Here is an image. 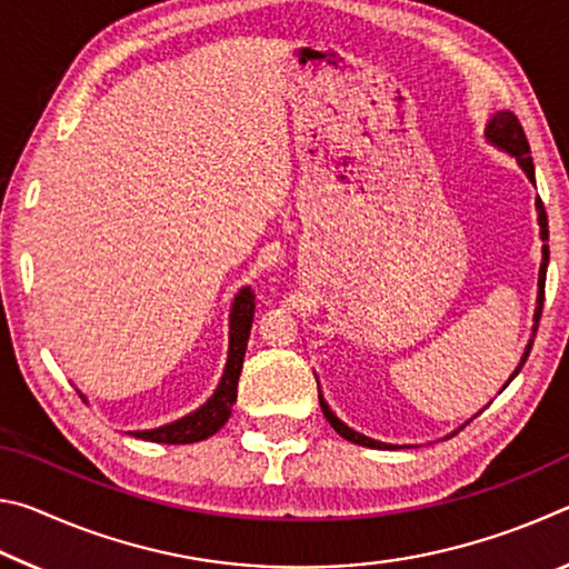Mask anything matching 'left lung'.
Returning a JSON list of instances; mask_svg holds the SVG:
<instances>
[{
  "label": "left lung",
  "instance_id": "obj_1",
  "mask_svg": "<svg viewBox=\"0 0 569 569\" xmlns=\"http://www.w3.org/2000/svg\"><path fill=\"white\" fill-rule=\"evenodd\" d=\"M485 140L489 142V146H495L497 150L507 152L509 158H515V160H517V166L522 168V172L527 176V180L532 182V186H535V166H532V156H529V142H527V138H525L522 124H519V120L515 118V112H509V110H495L492 114H489L487 128H485ZM535 208H537V223H539V240H542V263H539V278H537L535 323H532V336H529V341H527V346H525L522 359H519L517 369L512 371V377H509V381H512V379L517 377L519 369H522L525 361H527L529 351H532V341H535V333H537V323H539V316H542L547 266H550V246H547V240H550V230H547V213H545L542 200L537 198V200H535ZM509 381H507V383H509ZM507 383H505L502 389H507ZM319 401H321V411H323V417L329 419V423H331V427L336 429V435H341L346 441H353V445H359V447H369V449H399V447H407V445H387V441L371 439V437L361 435V431L351 429L349 423H343V421H341L339 417H336V413L331 411V407H329V403H326V399H323L321 389H319ZM475 417H477V413H475ZM475 417H471V419H475ZM471 419H469V421H471ZM469 421H465V423H469ZM459 429H461V427H459ZM459 429H457V431H459ZM457 431H451V435H447L445 439L455 437Z\"/></svg>",
  "mask_w": 569,
  "mask_h": 569
}]
</instances>
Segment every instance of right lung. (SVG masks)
I'll return each mask as SVG.
<instances>
[{
	"label": "right lung",
	"instance_id": "right-lung-1",
	"mask_svg": "<svg viewBox=\"0 0 569 569\" xmlns=\"http://www.w3.org/2000/svg\"><path fill=\"white\" fill-rule=\"evenodd\" d=\"M253 293H250L248 286L240 288L233 303H230L228 313V359L223 377H220L216 391L210 393V399L206 403H200L196 411L186 413V417L162 423V427L128 431V435L146 441H158V445H196V441L213 437L228 421L230 411H233V403L238 397V379L240 369H243L246 346L250 336V323H253ZM80 397L84 399V393H80Z\"/></svg>",
	"mask_w": 569,
	"mask_h": 569
}]
</instances>
